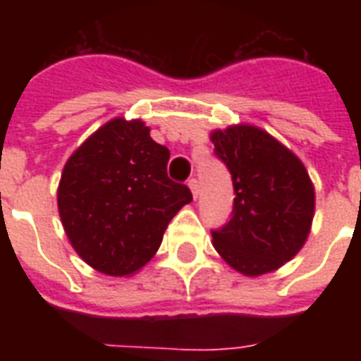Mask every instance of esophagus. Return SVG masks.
Listing matches in <instances>:
<instances>
[{"instance_id": "obj_1", "label": "esophagus", "mask_w": 361, "mask_h": 361, "mask_svg": "<svg viewBox=\"0 0 361 361\" xmlns=\"http://www.w3.org/2000/svg\"><path fill=\"white\" fill-rule=\"evenodd\" d=\"M187 185H189V189H191L192 198L197 200V198H198V191H200V189H198V180H195V178H191V180L187 181Z\"/></svg>"}]
</instances>
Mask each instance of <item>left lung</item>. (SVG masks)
<instances>
[{
  "label": "left lung",
  "instance_id": "1",
  "mask_svg": "<svg viewBox=\"0 0 361 361\" xmlns=\"http://www.w3.org/2000/svg\"><path fill=\"white\" fill-rule=\"evenodd\" d=\"M209 138L236 192L231 221L212 231L215 251L247 277L281 268L311 232L314 189L307 170L288 147L252 125L217 129Z\"/></svg>",
  "mask_w": 361,
  "mask_h": 361
}]
</instances>
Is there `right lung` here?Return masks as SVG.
I'll list each match as a JSON object with an SVG mask.
<instances>
[{"instance_id": "1", "label": "right lung", "mask_w": 361, "mask_h": 361, "mask_svg": "<svg viewBox=\"0 0 361 361\" xmlns=\"http://www.w3.org/2000/svg\"><path fill=\"white\" fill-rule=\"evenodd\" d=\"M169 147L140 120L116 118L65 163L58 209L71 245L101 274L123 277L157 252L166 226L192 200L166 174Z\"/></svg>"}]
</instances>
